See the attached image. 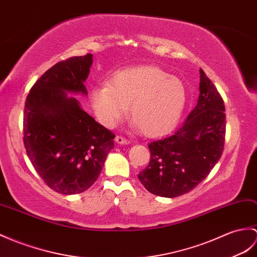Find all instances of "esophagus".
<instances>
[{"label":"esophagus","instance_id":"esophagus-1","mask_svg":"<svg viewBox=\"0 0 257 257\" xmlns=\"http://www.w3.org/2000/svg\"><path fill=\"white\" fill-rule=\"evenodd\" d=\"M115 142L117 143V145H122V146H124V145H129V143H130V141H129V140L124 139L123 137H121V136H117L116 138H115Z\"/></svg>","mask_w":257,"mask_h":257}]
</instances>
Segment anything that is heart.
<instances>
[{"instance_id": "heart-1", "label": "heart", "mask_w": 257, "mask_h": 257, "mask_svg": "<svg viewBox=\"0 0 257 257\" xmlns=\"http://www.w3.org/2000/svg\"><path fill=\"white\" fill-rule=\"evenodd\" d=\"M92 106L98 120L115 126L129 105L134 126L148 137L162 136L175 126L187 100L184 83L158 67L142 65L117 71L109 84L94 87Z\"/></svg>"}]
</instances>
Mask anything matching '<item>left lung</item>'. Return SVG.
Returning a JSON list of instances; mask_svg holds the SVG:
<instances>
[{"label":"left lung","instance_id":"obj_1","mask_svg":"<svg viewBox=\"0 0 257 257\" xmlns=\"http://www.w3.org/2000/svg\"><path fill=\"white\" fill-rule=\"evenodd\" d=\"M199 73L198 101L186 120L172 135L149 143L150 162L138 178L153 195L174 198L190 192L222 156L223 99L204 71Z\"/></svg>","mask_w":257,"mask_h":257}]
</instances>
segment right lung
I'll use <instances>...</instances> for the list:
<instances>
[{
  "label": "right lung",
  "mask_w": 257,
  "mask_h": 257,
  "mask_svg": "<svg viewBox=\"0 0 257 257\" xmlns=\"http://www.w3.org/2000/svg\"><path fill=\"white\" fill-rule=\"evenodd\" d=\"M93 56L58 62L40 76L24 108V146L34 169L55 192L83 193L97 180L115 135L68 94L86 96Z\"/></svg>",
  "instance_id": "1"
}]
</instances>
